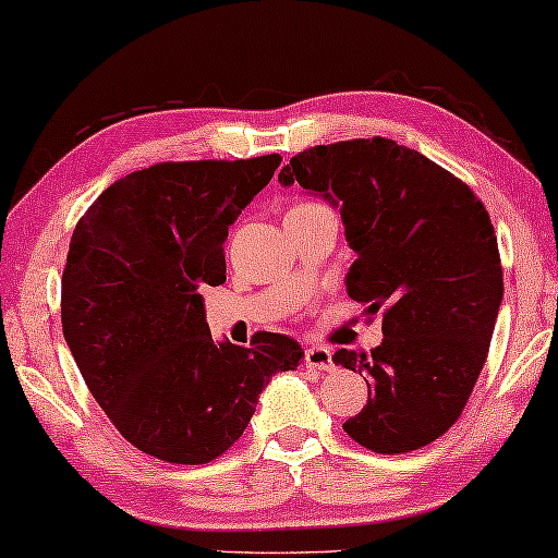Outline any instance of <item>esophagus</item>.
I'll use <instances>...</instances> for the list:
<instances>
[{
    "label": "esophagus",
    "instance_id": "obj_1",
    "mask_svg": "<svg viewBox=\"0 0 558 558\" xmlns=\"http://www.w3.org/2000/svg\"><path fill=\"white\" fill-rule=\"evenodd\" d=\"M304 363H307L310 371H317V373H325V371H332L335 363H332V353L323 345H312L307 348V353H304Z\"/></svg>",
    "mask_w": 558,
    "mask_h": 558
}]
</instances>
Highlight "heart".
<instances>
[{
    "label": "heart",
    "instance_id": "heart-1",
    "mask_svg": "<svg viewBox=\"0 0 558 558\" xmlns=\"http://www.w3.org/2000/svg\"><path fill=\"white\" fill-rule=\"evenodd\" d=\"M304 205H317V203H296V205H292V208H304Z\"/></svg>",
    "mask_w": 558,
    "mask_h": 558
}]
</instances>
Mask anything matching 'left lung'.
<instances>
[{"mask_svg":"<svg viewBox=\"0 0 558 558\" xmlns=\"http://www.w3.org/2000/svg\"><path fill=\"white\" fill-rule=\"evenodd\" d=\"M340 208L357 258L345 284L368 312L384 310L371 355L332 361L368 376V403L342 429L378 454L439 439L468 407L502 300L498 239L460 178L393 140L304 149L279 172Z\"/></svg>","mask_w":558,"mask_h":558,"instance_id":"obj_1","label":"left lung"}]
</instances>
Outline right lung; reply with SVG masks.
<instances>
[{"mask_svg":"<svg viewBox=\"0 0 558 558\" xmlns=\"http://www.w3.org/2000/svg\"><path fill=\"white\" fill-rule=\"evenodd\" d=\"M279 165V155L151 165L106 187L75 226L65 342L98 407L144 454L218 460L274 373L304 357L279 332H256L248 348L216 342L201 294L226 281L228 226Z\"/></svg>","mask_w":558,"mask_h":558,"instance_id":"right-lung-1","label":"right lung"}]
</instances>
